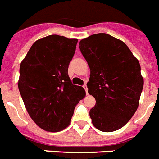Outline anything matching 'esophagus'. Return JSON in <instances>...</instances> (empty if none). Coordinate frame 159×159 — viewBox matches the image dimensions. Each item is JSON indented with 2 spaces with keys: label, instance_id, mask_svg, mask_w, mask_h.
<instances>
[{
  "label": "esophagus",
  "instance_id": "1",
  "mask_svg": "<svg viewBox=\"0 0 159 159\" xmlns=\"http://www.w3.org/2000/svg\"><path fill=\"white\" fill-rule=\"evenodd\" d=\"M83 88H84V90H85V92H86V94H89V93H88V87H87V85H86V84H84L83 85Z\"/></svg>",
  "mask_w": 159,
  "mask_h": 159
}]
</instances>
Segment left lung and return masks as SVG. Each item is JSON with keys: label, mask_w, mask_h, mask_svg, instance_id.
<instances>
[{"label": "left lung", "mask_w": 159, "mask_h": 159, "mask_svg": "<svg viewBox=\"0 0 159 159\" xmlns=\"http://www.w3.org/2000/svg\"><path fill=\"white\" fill-rule=\"evenodd\" d=\"M80 49L90 68L88 92L96 99L89 111L93 124L105 132L123 128L137 110L144 85L138 60L125 43L106 33L83 39Z\"/></svg>", "instance_id": "obj_1"}]
</instances>
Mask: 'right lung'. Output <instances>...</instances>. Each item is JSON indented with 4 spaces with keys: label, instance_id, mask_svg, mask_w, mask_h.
I'll use <instances>...</instances> for the list:
<instances>
[{
    "label": "right lung",
    "instance_id": "obj_1",
    "mask_svg": "<svg viewBox=\"0 0 159 159\" xmlns=\"http://www.w3.org/2000/svg\"><path fill=\"white\" fill-rule=\"evenodd\" d=\"M78 40L48 35L32 44L21 62L18 89L30 117L47 132H59L70 123L85 91L73 84L68 66Z\"/></svg>",
    "mask_w": 159,
    "mask_h": 159
}]
</instances>
